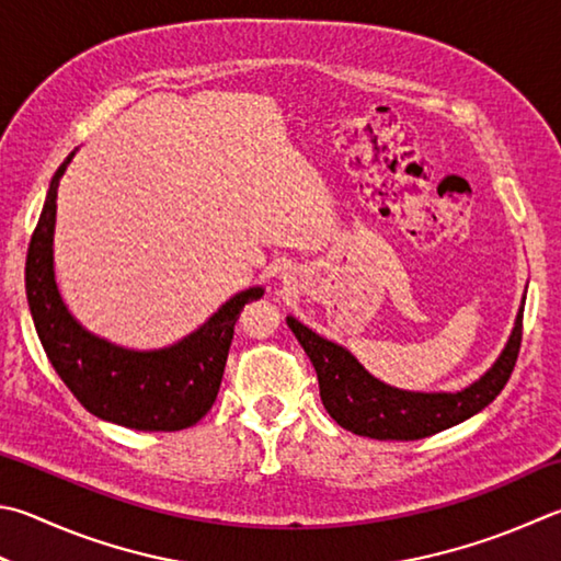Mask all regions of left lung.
Wrapping results in <instances>:
<instances>
[{
  "label": "left lung",
  "instance_id": "left-lung-1",
  "mask_svg": "<svg viewBox=\"0 0 561 561\" xmlns=\"http://www.w3.org/2000/svg\"><path fill=\"white\" fill-rule=\"evenodd\" d=\"M288 327L298 336L320 380L322 405L336 425L371 439H422L477 415L508 383L523 342V308L499 362L477 383L459 393H408L380 383L346 348L322 340L295 317Z\"/></svg>",
  "mask_w": 561,
  "mask_h": 561
}]
</instances>
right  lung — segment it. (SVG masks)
Instances as JSON below:
<instances>
[{
	"mask_svg": "<svg viewBox=\"0 0 561 561\" xmlns=\"http://www.w3.org/2000/svg\"><path fill=\"white\" fill-rule=\"evenodd\" d=\"M70 158L53 175L26 253L28 310L48 362L92 415L141 432L193 427L217 400L241 310L263 288L239 293L197 332L158 352H129L84 332L62 305L53 276L56 197Z\"/></svg>",
	"mask_w": 561,
	"mask_h": 561,
	"instance_id": "right-lung-1",
	"label": "right lung"
}]
</instances>
